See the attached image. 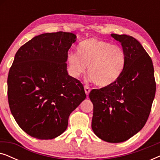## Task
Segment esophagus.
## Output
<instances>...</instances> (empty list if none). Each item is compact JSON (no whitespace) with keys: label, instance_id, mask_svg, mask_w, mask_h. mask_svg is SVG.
Here are the masks:
<instances>
[{"label":"esophagus","instance_id":"obj_1","mask_svg":"<svg viewBox=\"0 0 160 160\" xmlns=\"http://www.w3.org/2000/svg\"><path fill=\"white\" fill-rule=\"evenodd\" d=\"M90 88L88 86H87V85H85L84 86V91H85V93H86L87 95H89V93L90 92Z\"/></svg>","mask_w":160,"mask_h":160}]
</instances>
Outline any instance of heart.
I'll use <instances>...</instances> for the list:
<instances>
[{"label": "heart", "mask_w": 160, "mask_h": 160, "mask_svg": "<svg viewBox=\"0 0 160 160\" xmlns=\"http://www.w3.org/2000/svg\"><path fill=\"white\" fill-rule=\"evenodd\" d=\"M77 53L68 58L70 70L74 77L87 71L98 87L112 85L121 76L126 62L123 49L107 41L91 38L83 41L77 47Z\"/></svg>", "instance_id": "b5f03b06"}]
</instances>
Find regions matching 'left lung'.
I'll return each instance as SVG.
<instances>
[{
  "label": "left lung",
  "instance_id": "left-lung-1",
  "mask_svg": "<svg viewBox=\"0 0 160 160\" xmlns=\"http://www.w3.org/2000/svg\"><path fill=\"white\" fill-rule=\"evenodd\" d=\"M121 43L126 62L114 84L89 92L93 104L92 129L100 139L121 143L145 125L156 92L152 60L138 41L128 35H111Z\"/></svg>",
  "mask_w": 160,
  "mask_h": 160
}]
</instances>
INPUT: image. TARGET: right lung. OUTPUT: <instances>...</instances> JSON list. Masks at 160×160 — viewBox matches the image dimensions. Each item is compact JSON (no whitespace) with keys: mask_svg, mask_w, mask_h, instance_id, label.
<instances>
[{"mask_svg":"<svg viewBox=\"0 0 160 160\" xmlns=\"http://www.w3.org/2000/svg\"><path fill=\"white\" fill-rule=\"evenodd\" d=\"M72 32L35 36L19 48L8 72V100L17 123L30 136L53 139L67 129L73 111L86 98L84 86L68 74Z\"/></svg>","mask_w":160,"mask_h":160,"instance_id":"1","label":"right lung"}]
</instances>
